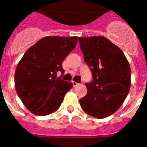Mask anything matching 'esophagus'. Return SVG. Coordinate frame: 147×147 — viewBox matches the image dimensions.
Here are the masks:
<instances>
[{
	"label": "esophagus",
	"mask_w": 147,
	"mask_h": 147,
	"mask_svg": "<svg viewBox=\"0 0 147 147\" xmlns=\"http://www.w3.org/2000/svg\"><path fill=\"white\" fill-rule=\"evenodd\" d=\"M72 85H73L74 87H76V86H77V85H78L79 84L77 82H72Z\"/></svg>",
	"instance_id": "34e87169"
}]
</instances>
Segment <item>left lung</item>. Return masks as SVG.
Here are the masks:
<instances>
[{
  "label": "left lung",
  "mask_w": 147,
  "mask_h": 147,
  "mask_svg": "<svg viewBox=\"0 0 147 147\" xmlns=\"http://www.w3.org/2000/svg\"><path fill=\"white\" fill-rule=\"evenodd\" d=\"M84 59L93 80L86 83L88 92L79 100L84 111L96 118H105L116 112L127 96L131 70L119 47L102 36L78 37Z\"/></svg>",
  "instance_id": "1"
}]
</instances>
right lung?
I'll list each match as a JSON object with an SVG mask.
<instances>
[{
	"label": "right lung",
	"instance_id": "obj_1",
	"mask_svg": "<svg viewBox=\"0 0 147 147\" xmlns=\"http://www.w3.org/2000/svg\"><path fill=\"white\" fill-rule=\"evenodd\" d=\"M77 42V36H46L24 53L15 71V88L31 113L45 116L60 107L73 85L57 77V72L65 71L62 62Z\"/></svg>",
	"mask_w": 147,
	"mask_h": 147
}]
</instances>
